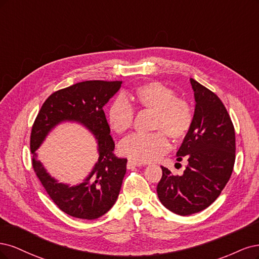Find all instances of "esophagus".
I'll return each mask as SVG.
<instances>
[{
	"mask_svg": "<svg viewBox=\"0 0 259 259\" xmlns=\"http://www.w3.org/2000/svg\"><path fill=\"white\" fill-rule=\"evenodd\" d=\"M127 165H128V168L130 169V168H135V166H141V165H143V163L135 161V160H128Z\"/></svg>",
	"mask_w": 259,
	"mask_h": 259,
	"instance_id": "obj_1",
	"label": "esophagus"
}]
</instances>
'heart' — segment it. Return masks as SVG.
I'll list each match as a JSON object with an SVG mask.
<instances>
[{
  "instance_id": "obj_1",
  "label": "heart",
  "mask_w": 259,
  "mask_h": 259,
  "mask_svg": "<svg viewBox=\"0 0 259 259\" xmlns=\"http://www.w3.org/2000/svg\"><path fill=\"white\" fill-rule=\"evenodd\" d=\"M133 101L145 110L155 112L153 130L149 135L135 133L119 144V152L128 158L140 162H152L169 151L172 141L184 139L193 124L194 116L189 105L177 99L174 91L159 81H149L138 86L132 94ZM135 118V111L126 99H115L108 108L107 119L116 133L129 130Z\"/></svg>"
}]
</instances>
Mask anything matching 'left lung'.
<instances>
[{
	"label": "left lung",
	"mask_w": 259,
	"mask_h": 259,
	"mask_svg": "<svg viewBox=\"0 0 259 259\" xmlns=\"http://www.w3.org/2000/svg\"><path fill=\"white\" fill-rule=\"evenodd\" d=\"M195 96L194 120L177 153L187 160L183 175L164 166L157 185L160 202L178 215H191L211 205L228 183L236 159V137L221 99L190 78Z\"/></svg>",
	"instance_id": "1"
}]
</instances>
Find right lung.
<instances>
[{
	"label": "right lung",
	"instance_id": "obj_1",
	"mask_svg": "<svg viewBox=\"0 0 259 259\" xmlns=\"http://www.w3.org/2000/svg\"><path fill=\"white\" fill-rule=\"evenodd\" d=\"M121 84L120 80H86L58 90L47 98L33 123L30 140L33 169L53 201L73 218L99 219L110 211L118 198L127 159L113 154L115 143L103 106ZM65 121L80 123L93 133L98 143L97 163L83 183L74 187L54 179L35 153L49 132Z\"/></svg>",
	"mask_w": 259,
	"mask_h": 259
}]
</instances>
